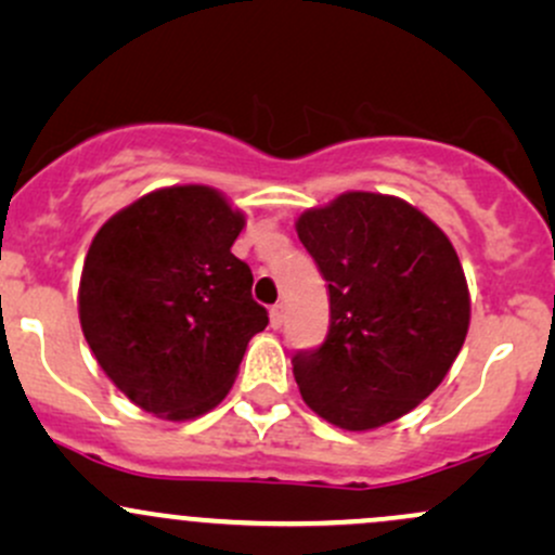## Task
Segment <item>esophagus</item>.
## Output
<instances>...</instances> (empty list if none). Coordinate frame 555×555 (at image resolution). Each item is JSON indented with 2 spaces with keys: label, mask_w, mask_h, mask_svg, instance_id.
Here are the masks:
<instances>
[{
  "label": "esophagus",
  "mask_w": 555,
  "mask_h": 555,
  "mask_svg": "<svg viewBox=\"0 0 555 555\" xmlns=\"http://www.w3.org/2000/svg\"><path fill=\"white\" fill-rule=\"evenodd\" d=\"M284 326V305H273L271 308V328Z\"/></svg>",
  "instance_id": "1"
}]
</instances>
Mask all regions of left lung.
Returning a JSON list of instances; mask_svg holds the SVG:
<instances>
[{
  "label": "left lung",
  "instance_id": "left-lung-1",
  "mask_svg": "<svg viewBox=\"0 0 555 555\" xmlns=\"http://www.w3.org/2000/svg\"><path fill=\"white\" fill-rule=\"evenodd\" d=\"M297 237L328 284L326 341L292 358L305 404L341 430H373L436 391L469 328L451 240L393 195L352 190L308 208Z\"/></svg>",
  "mask_w": 555,
  "mask_h": 555
}]
</instances>
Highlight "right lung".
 Segmentation results:
<instances>
[{"instance_id":"right-lung-1","label":"right lung","mask_w":555,"mask_h":555,"mask_svg":"<svg viewBox=\"0 0 555 555\" xmlns=\"http://www.w3.org/2000/svg\"><path fill=\"white\" fill-rule=\"evenodd\" d=\"M245 214L208 184L138 197L95 232L80 273L82 336L132 404L184 423L237 378L247 341L269 326L253 273L232 253Z\"/></svg>"}]
</instances>
